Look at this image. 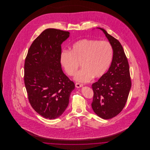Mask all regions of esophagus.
Instances as JSON below:
<instances>
[{
  "instance_id": "34e87169",
  "label": "esophagus",
  "mask_w": 150,
  "mask_h": 150,
  "mask_svg": "<svg viewBox=\"0 0 150 150\" xmlns=\"http://www.w3.org/2000/svg\"><path fill=\"white\" fill-rule=\"evenodd\" d=\"M75 86L76 88H81L82 86H83V84H79V83H76L75 84Z\"/></svg>"
}]
</instances>
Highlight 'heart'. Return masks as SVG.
I'll use <instances>...</instances> for the list:
<instances>
[{"mask_svg":"<svg viewBox=\"0 0 150 150\" xmlns=\"http://www.w3.org/2000/svg\"><path fill=\"white\" fill-rule=\"evenodd\" d=\"M113 54L112 47L108 42L83 39L74 43L70 51L61 52L60 62L69 76H74L81 64L83 69L74 79L78 82L88 83L93 78H100L105 74Z\"/></svg>","mask_w":150,"mask_h":150,"instance_id":"obj_1","label":"heart"}]
</instances>
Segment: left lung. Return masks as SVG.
Listing matches in <instances>:
<instances>
[{"mask_svg":"<svg viewBox=\"0 0 150 150\" xmlns=\"http://www.w3.org/2000/svg\"><path fill=\"white\" fill-rule=\"evenodd\" d=\"M113 51L111 66L105 74L92 84L94 95L92 107L103 119L119 114L125 106L132 86L128 61L120 43L102 28Z\"/></svg>","mask_w":150,"mask_h":150,"instance_id":"1","label":"left lung"}]
</instances>
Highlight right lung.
I'll use <instances>...</instances> for the list:
<instances>
[{"instance_id": "add662e5", "label": "right lung", "mask_w": 150, "mask_h": 150, "mask_svg": "<svg viewBox=\"0 0 150 150\" xmlns=\"http://www.w3.org/2000/svg\"><path fill=\"white\" fill-rule=\"evenodd\" d=\"M70 33L61 30L43 31L31 45L24 66V82L29 102L43 117L54 119L68 106L75 84L61 68V44Z\"/></svg>"}]
</instances>
